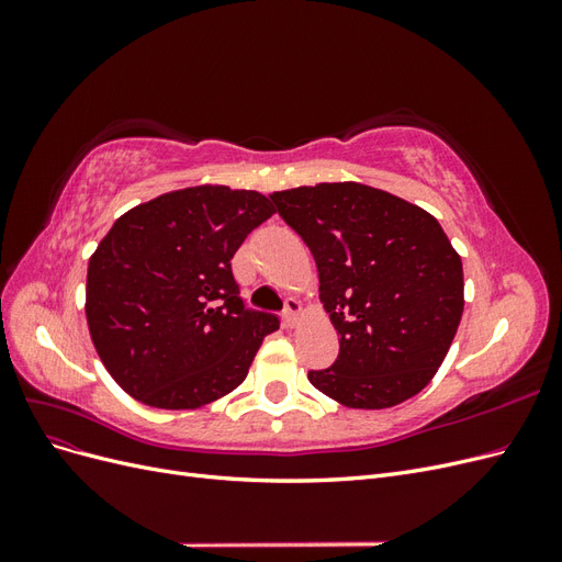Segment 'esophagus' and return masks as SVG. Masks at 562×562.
<instances>
[{
	"mask_svg": "<svg viewBox=\"0 0 562 562\" xmlns=\"http://www.w3.org/2000/svg\"><path fill=\"white\" fill-rule=\"evenodd\" d=\"M300 316V302L295 297H288L283 304V323L288 328H293Z\"/></svg>",
	"mask_w": 562,
	"mask_h": 562,
	"instance_id": "34e87169",
	"label": "esophagus"
}]
</instances>
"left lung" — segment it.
Returning <instances> with one entry per match:
<instances>
[{
    "label": "left lung",
    "mask_w": 562,
    "mask_h": 562,
    "mask_svg": "<svg viewBox=\"0 0 562 562\" xmlns=\"http://www.w3.org/2000/svg\"><path fill=\"white\" fill-rule=\"evenodd\" d=\"M310 246L318 293L339 335L323 394L363 411L407 401L443 363L464 312L462 260L438 220L361 182L269 194Z\"/></svg>",
    "instance_id": "8db88e82"
}]
</instances>
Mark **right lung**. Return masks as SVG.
Instances as JSON below:
<instances>
[{
  "label": "right lung",
  "mask_w": 562,
  "mask_h": 562,
  "mask_svg": "<svg viewBox=\"0 0 562 562\" xmlns=\"http://www.w3.org/2000/svg\"><path fill=\"white\" fill-rule=\"evenodd\" d=\"M271 215L260 192L199 184L116 220L89 260L87 321L126 394L187 411L246 380L279 316L246 307L232 258Z\"/></svg>",
  "instance_id": "add662e5"
}]
</instances>
